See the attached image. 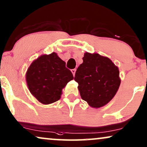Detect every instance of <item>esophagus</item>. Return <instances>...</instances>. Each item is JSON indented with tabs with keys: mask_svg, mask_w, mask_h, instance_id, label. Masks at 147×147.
<instances>
[{
	"mask_svg": "<svg viewBox=\"0 0 147 147\" xmlns=\"http://www.w3.org/2000/svg\"><path fill=\"white\" fill-rule=\"evenodd\" d=\"M71 72H72V73L73 74V76L74 77H75V72H76V69L75 68V69H72L71 70Z\"/></svg>",
	"mask_w": 147,
	"mask_h": 147,
	"instance_id": "obj_1",
	"label": "esophagus"
}]
</instances>
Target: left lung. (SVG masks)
Returning a JSON list of instances; mask_svg holds the SVG:
<instances>
[{
    "label": "left lung",
    "instance_id": "8db88e82",
    "mask_svg": "<svg viewBox=\"0 0 147 147\" xmlns=\"http://www.w3.org/2000/svg\"><path fill=\"white\" fill-rule=\"evenodd\" d=\"M83 62L78 67L75 79L80 95L93 108L109 103L121 83L119 70L109 57L98 53H84Z\"/></svg>",
    "mask_w": 147,
    "mask_h": 147
}]
</instances>
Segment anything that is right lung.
<instances>
[{
	"instance_id": "1",
	"label": "right lung",
	"mask_w": 147,
	"mask_h": 147,
	"mask_svg": "<svg viewBox=\"0 0 147 147\" xmlns=\"http://www.w3.org/2000/svg\"><path fill=\"white\" fill-rule=\"evenodd\" d=\"M73 79L66 63L55 52L33 61L26 75L30 92L43 105L60 100L62 89Z\"/></svg>"
}]
</instances>
